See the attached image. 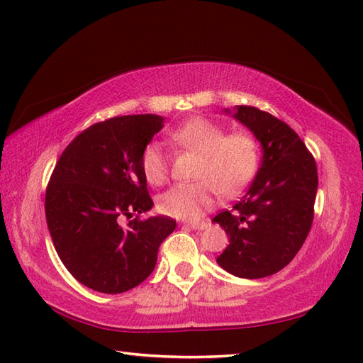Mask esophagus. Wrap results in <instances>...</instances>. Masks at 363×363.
<instances>
[{
  "label": "esophagus",
  "instance_id": "esophagus-1",
  "mask_svg": "<svg viewBox=\"0 0 363 363\" xmlns=\"http://www.w3.org/2000/svg\"><path fill=\"white\" fill-rule=\"evenodd\" d=\"M186 226L195 229V230H203V229H206L207 226H209V223H206V221H201V223H187Z\"/></svg>",
  "mask_w": 363,
  "mask_h": 363
}]
</instances>
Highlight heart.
<instances>
[{
    "label": "heart",
    "mask_w": 363,
    "mask_h": 363,
    "mask_svg": "<svg viewBox=\"0 0 363 363\" xmlns=\"http://www.w3.org/2000/svg\"><path fill=\"white\" fill-rule=\"evenodd\" d=\"M169 140L199 154L196 182L176 184L160 195L162 213L177 220L201 218L217 203L220 191L230 196L240 191L256 174L259 145L246 133L226 135V129L207 118H191L169 133ZM145 179L160 186L168 177V160L157 142L145 145L140 154Z\"/></svg>",
    "instance_id": "b5f03b06"
}]
</instances>
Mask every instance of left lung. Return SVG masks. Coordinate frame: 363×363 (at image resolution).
Returning a JSON list of instances; mask_svg holds the SVG:
<instances>
[{
    "label": "left lung",
    "instance_id": "obj_1",
    "mask_svg": "<svg viewBox=\"0 0 363 363\" xmlns=\"http://www.w3.org/2000/svg\"><path fill=\"white\" fill-rule=\"evenodd\" d=\"M226 113L248 128L262 146V162L246 195L213 218L229 245L217 257L243 279L272 276L287 267L306 242L318 189L317 164L287 123L252 106Z\"/></svg>",
    "mask_w": 363,
    "mask_h": 363
}]
</instances>
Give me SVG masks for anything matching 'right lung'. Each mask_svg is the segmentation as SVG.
<instances>
[{
	"label": "right lung",
	"instance_id": "obj_1",
	"mask_svg": "<svg viewBox=\"0 0 363 363\" xmlns=\"http://www.w3.org/2000/svg\"><path fill=\"white\" fill-rule=\"evenodd\" d=\"M164 120L145 113L96 123L54 167L46 223L65 268L91 290L115 295L142 284L156 267L160 243L176 228L164 215L138 220L152 207L140 154ZM123 218L133 220L123 227Z\"/></svg>",
	"mask_w": 363,
	"mask_h": 363
}]
</instances>
